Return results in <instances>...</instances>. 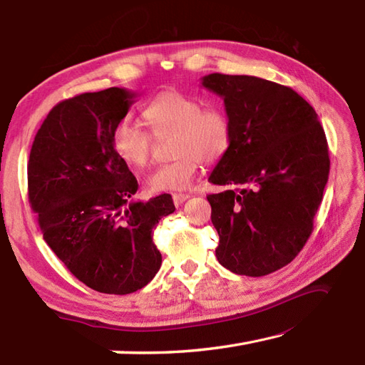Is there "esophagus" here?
<instances>
[{"label":"esophagus","mask_w":365,"mask_h":365,"mask_svg":"<svg viewBox=\"0 0 365 365\" xmlns=\"http://www.w3.org/2000/svg\"><path fill=\"white\" fill-rule=\"evenodd\" d=\"M190 197V195H187V192H175V195L173 196V199H174V204L178 207V205H182L185 201H187V199Z\"/></svg>","instance_id":"obj_1"}]
</instances>
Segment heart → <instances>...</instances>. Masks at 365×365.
<instances>
[{"label":"heart","mask_w":365,"mask_h":365,"mask_svg":"<svg viewBox=\"0 0 365 365\" xmlns=\"http://www.w3.org/2000/svg\"><path fill=\"white\" fill-rule=\"evenodd\" d=\"M144 123L155 138L174 134V161L155 168L147 177L152 192L183 191L191 187L201 163H218L230 152L232 125L220 107H204L201 99L168 90L142 109ZM118 158L133 169L145 168L152 156L153 138L139 126L120 123L112 134Z\"/></svg>","instance_id":"obj_1"}]
</instances>
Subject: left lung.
Segmentation results:
<instances>
[{"mask_svg": "<svg viewBox=\"0 0 365 365\" xmlns=\"http://www.w3.org/2000/svg\"><path fill=\"white\" fill-rule=\"evenodd\" d=\"M202 87L223 98L232 125L230 152L209 182L221 266L262 277L304 248L329 177V148L313 107L284 85L255 76L209 74Z\"/></svg>", "mask_w": 365, "mask_h": 365, "instance_id": "8db88e82", "label": "left lung"}]
</instances>
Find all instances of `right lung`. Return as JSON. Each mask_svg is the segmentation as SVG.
<instances>
[{"mask_svg":"<svg viewBox=\"0 0 365 365\" xmlns=\"http://www.w3.org/2000/svg\"><path fill=\"white\" fill-rule=\"evenodd\" d=\"M135 98L112 87L56 104L28 161L42 237L71 274L106 294H130L153 280L161 267L153 230L175 210L170 195L134 201L138 180L112 147Z\"/></svg>","mask_w":365,"mask_h":365,"instance_id":"right-lung-1","label":"right lung"}]
</instances>
